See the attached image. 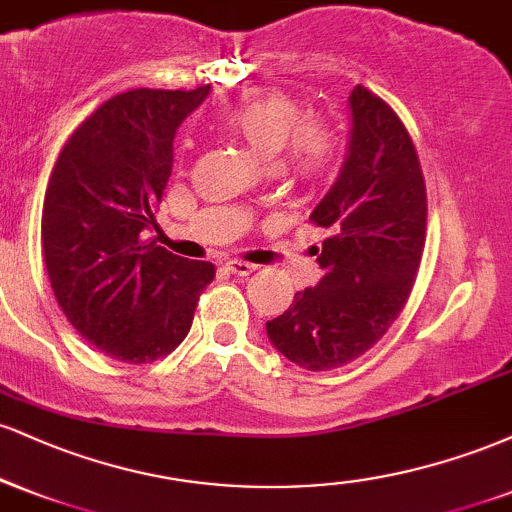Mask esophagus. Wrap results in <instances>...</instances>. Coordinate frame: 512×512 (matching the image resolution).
<instances>
[{
    "label": "esophagus",
    "instance_id": "esophagus-1",
    "mask_svg": "<svg viewBox=\"0 0 512 512\" xmlns=\"http://www.w3.org/2000/svg\"><path fill=\"white\" fill-rule=\"evenodd\" d=\"M226 269L231 274H236V276H248V274H252L255 272V264H250V262H240V260H233V262H226Z\"/></svg>",
    "mask_w": 512,
    "mask_h": 512
}]
</instances>
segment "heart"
Here are the masks:
<instances>
[{"mask_svg": "<svg viewBox=\"0 0 512 512\" xmlns=\"http://www.w3.org/2000/svg\"><path fill=\"white\" fill-rule=\"evenodd\" d=\"M221 125L243 139L255 154L276 158V170L296 185L330 178L342 156L337 127L308 117V108L281 91L252 93L223 108Z\"/></svg>", "mask_w": 512, "mask_h": 512, "instance_id": "b5f03b06", "label": "heart"}]
</instances>
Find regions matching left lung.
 <instances>
[{"label":"left lung","mask_w":512,"mask_h":512,"mask_svg":"<svg viewBox=\"0 0 512 512\" xmlns=\"http://www.w3.org/2000/svg\"><path fill=\"white\" fill-rule=\"evenodd\" d=\"M349 154L310 221L327 228L315 289L267 322L272 344L305 370L356 361L390 330L414 289L426 243V180L407 127L383 98L351 91Z\"/></svg>","instance_id":"left-lung-1"}]
</instances>
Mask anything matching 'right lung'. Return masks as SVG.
I'll return each mask as SVG.
<instances>
[{
  "instance_id": "add662e5",
  "label": "right lung",
  "mask_w": 512,
  "mask_h": 512,
  "mask_svg": "<svg viewBox=\"0 0 512 512\" xmlns=\"http://www.w3.org/2000/svg\"><path fill=\"white\" fill-rule=\"evenodd\" d=\"M207 93H117L74 129L52 168L40 221L50 286L74 330L115 361L168 356L214 281L211 262L144 240L158 226L175 129Z\"/></svg>"
}]
</instances>
